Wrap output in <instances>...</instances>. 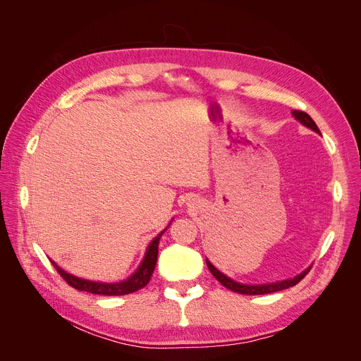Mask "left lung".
I'll list each match as a JSON object with an SVG mask.
<instances>
[{
    "label": "left lung",
    "instance_id": "obj_1",
    "mask_svg": "<svg viewBox=\"0 0 361 361\" xmlns=\"http://www.w3.org/2000/svg\"><path fill=\"white\" fill-rule=\"evenodd\" d=\"M292 116L295 117V120H298V122L301 125H304L305 128L314 130L316 134H321L319 128L316 126V123L313 122V118L307 113L293 110ZM206 265H207V268H209V271L212 272V276L218 281H220L224 288L231 289L233 292H238V293H244V295H264V293H272V292H279V290H283V289H288L290 286L297 285V283H300L305 277V274H307V272L310 271V267H309L307 269H304L301 274H298V276H295L292 279L281 280V281H276V283H265V285H244V283L235 281L233 279L223 274V272L218 269V268H215L207 259H206Z\"/></svg>",
    "mask_w": 361,
    "mask_h": 361
}]
</instances>
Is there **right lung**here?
<instances>
[{
	"label": "right lung",
	"mask_w": 361,
	"mask_h": 361,
	"mask_svg": "<svg viewBox=\"0 0 361 361\" xmlns=\"http://www.w3.org/2000/svg\"><path fill=\"white\" fill-rule=\"evenodd\" d=\"M171 224V221H170ZM169 224V226H170ZM169 226L164 228V231L150 241V244L146 248V253L143 260H141V264L138 265V268L134 271L133 276H129L126 280L122 281H117V283H102V281H92V280H85V279H80L73 274H69L64 269H61L56 262H52L54 268H56L60 276L66 280L68 285H71L72 288L78 289V290H85V292H90V293H97V295H126V293H133L141 288H145L152 274H154V269L157 265V260H158V244H159V239L162 236V233L167 231Z\"/></svg>",
	"instance_id": "1"
}]
</instances>
